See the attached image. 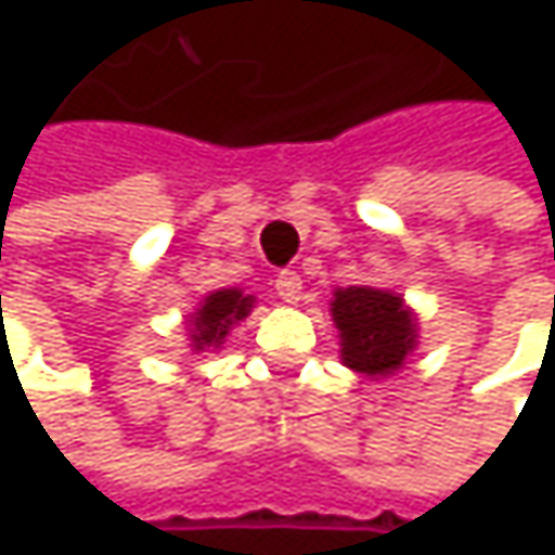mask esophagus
<instances>
[{
	"instance_id": "34e87169",
	"label": "esophagus",
	"mask_w": 555,
	"mask_h": 555,
	"mask_svg": "<svg viewBox=\"0 0 555 555\" xmlns=\"http://www.w3.org/2000/svg\"><path fill=\"white\" fill-rule=\"evenodd\" d=\"M276 295L282 298V301H285V305H295V301L301 298V276H298V273H292V270L279 273Z\"/></svg>"
}]
</instances>
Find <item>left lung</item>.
Instances as JSON below:
<instances>
[{
    "mask_svg": "<svg viewBox=\"0 0 555 555\" xmlns=\"http://www.w3.org/2000/svg\"><path fill=\"white\" fill-rule=\"evenodd\" d=\"M331 314L340 331V360L353 373L391 376L417 347V318L395 292L370 285L337 288Z\"/></svg>",
    "mask_w": 555,
    "mask_h": 555,
    "instance_id": "1",
    "label": "left lung"
}]
</instances>
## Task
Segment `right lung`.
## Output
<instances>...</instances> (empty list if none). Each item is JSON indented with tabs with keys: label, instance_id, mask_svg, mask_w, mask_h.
<instances>
[{
	"label": "right lung",
	"instance_id": "obj_1",
	"mask_svg": "<svg viewBox=\"0 0 555 555\" xmlns=\"http://www.w3.org/2000/svg\"><path fill=\"white\" fill-rule=\"evenodd\" d=\"M254 308V295H244L241 288H218L211 295H205V301L195 308L192 314V350H205V347H221L224 337L231 334V327L237 321H244Z\"/></svg>",
	"mask_w": 555,
	"mask_h": 555
}]
</instances>
